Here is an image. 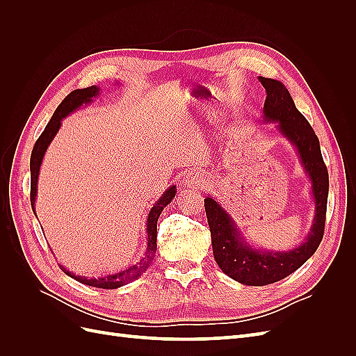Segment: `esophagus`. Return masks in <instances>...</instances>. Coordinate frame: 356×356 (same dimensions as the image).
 Masks as SVG:
<instances>
[{
    "label": "esophagus",
    "instance_id": "esophagus-1",
    "mask_svg": "<svg viewBox=\"0 0 356 356\" xmlns=\"http://www.w3.org/2000/svg\"><path fill=\"white\" fill-rule=\"evenodd\" d=\"M182 184H184V187L187 188H202L204 186V179L200 174H197V172H191V174H188L187 177H184V179H182Z\"/></svg>",
    "mask_w": 356,
    "mask_h": 356
}]
</instances>
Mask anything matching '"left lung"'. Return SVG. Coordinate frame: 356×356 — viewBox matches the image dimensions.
<instances>
[{
	"instance_id": "1",
	"label": "left lung",
	"mask_w": 356,
	"mask_h": 356,
	"mask_svg": "<svg viewBox=\"0 0 356 356\" xmlns=\"http://www.w3.org/2000/svg\"><path fill=\"white\" fill-rule=\"evenodd\" d=\"M266 89L263 118L267 123H277L288 141L297 148L301 165L312 181L315 197V218L306 241L286 252L255 250L242 238L238 225L221 204L212 197L204 199L213 258L221 270L243 285L263 286L281 281L303 266L315 254L324 238L328 170L321 154L319 139L301 114L285 86L273 79L258 77Z\"/></svg>"
}]
</instances>
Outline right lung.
<instances>
[{
  "label": "right lung",
  "mask_w": 356,
  "mask_h": 356,
  "mask_svg": "<svg viewBox=\"0 0 356 356\" xmlns=\"http://www.w3.org/2000/svg\"><path fill=\"white\" fill-rule=\"evenodd\" d=\"M98 95H99V88H96V86H90V88L77 89V90L71 92L67 96V98L60 102V105L56 108L55 114L51 115L50 122L47 123L46 129L42 131V134L37 139L34 148H32L31 161H29V168H31V207H32V211H35L34 203H35V196H37V182H38L41 161H42V157H44L47 147L51 143V139L55 138V135L59 131L62 118H65L70 113L80 108L83 104L92 102V98H95V96H98ZM175 188H177L175 186L169 187L163 193V196H161L153 204L152 211H149L148 218H147V236H148L147 251H145V255L136 264L124 268V270H122V272H117L114 275H106L104 277L75 276L74 273L67 270L65 267L59 266L62 268V272H65L68 276H71L72 279H75V281H79L81 284H86L89 286H95V288H102V289H115V288H120V286H123L129 282L135 281V279H138L147 270V267L149 266V263L153 261L156 250H157V220L160 217L161 211H163V208H166V204H169L170 200L175 197V193H177Z\"/></svg>",
  "instance_id": "obj_1"
}]
</instances>
